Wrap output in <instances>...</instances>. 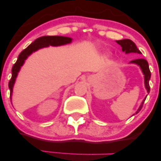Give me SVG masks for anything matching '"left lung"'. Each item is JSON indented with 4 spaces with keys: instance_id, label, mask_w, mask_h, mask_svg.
<instances>
[{
    "instance_id": "obj_1",
    "label": "left lung",
    "mask_w": 161,
    "mask_h": 161,
    "mask_svg": "<svg viewBox=\"0 0 161 161\" xmlns=\"http://www.w3.org/2000/svg\"><path fill=\"white\" fill-rule=\"evenodd\" d=\"M116 43L119 44V45L122 47V50L123 51L125 52V53H142L141 51L138 49V47H136V44L132 42V40L130 39H123V40H119L116 41ZM130 63L132 64H137L141 67V69L142 70V73L143 74L145 75V88L147 89V93L150 92V86H149V80H150L151 78V72L150 69H149V66H148V63L145 59H136V60H132L130 61ZM146 97L143 100L142 103L140 105L139 108L138 109V110L136 111V114H138L140 110H142V107H143L144 102H145Z\"/></svg>"
}]
</instances>
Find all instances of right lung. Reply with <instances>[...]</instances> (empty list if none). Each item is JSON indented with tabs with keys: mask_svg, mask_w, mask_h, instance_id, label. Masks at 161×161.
Instances as JSON below:
<instances>
[{
	"mask_svg": "<svg viewBox=\"0 0 161 161\" xmlns=\"http://www.w3.org/2000/svg\"><path fill=\"white\" fill-rule=\"evenodd\" d=\"M72 42V38L69 37L64 36H42L40 38H37L36 41L32 42L30 45H29L25 49H24L21 53H19L18 57L17 60L13 66L12 68V77H11L10 82H9V88L10 92V100L11 96H12L13 88L15 83L16 76H17L18 73H19L20 68L23 65L24 62L26 60L27 57L35 51H38V49L42 48V47H48L49 45L51 46H60L66 45Z\"/></svg>",
	"mask_w": 161,
	"mask_h": 161,
	"instance_id": "add662e5",
	"label": "right lung"
}]
</instances>
